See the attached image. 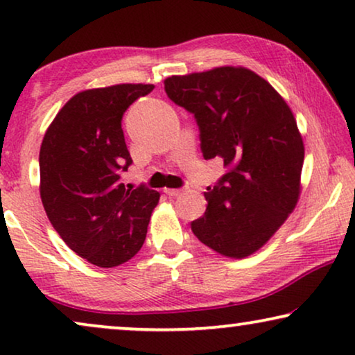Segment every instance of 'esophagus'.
Returning <instances> with one entry per match:
<instances>
[{
	"instance_id": "34e87169",
	"label": "esophagus",
	"mask_w": 355,
	"mask_h": 355,
	"mask_svg": "<svg viewBox=\"0 0 355 355\" xmlns=\"http://www.w3.org/2000/svg\"><path fill=\"white\" fill-rule=\"evenodd\" d=\"M184 192V189H164V193L169 197H178Z\"/></svg>"
}]
</instances>
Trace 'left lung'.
I'll list each match as a JSON object with an SVG mask.
<instances>
[{"instance_id":"left-lung-1","label":"left lung","mask_w":355,"mask_h":355,"mask_svg":"<svg viewBox=\"0 0 355 355\" xmlns=\"http://www.w3.org/2000/svg\"><path fill=\"white\" fill-rule=\"evenodd\" d=\"M164 90L196 118L203 158H221L227 169L207 189V211L191 223L192 232L225 257L252 255L299 200L304 142L293 111L245 67L171 76Z\"/></svg>"}]
</instances>
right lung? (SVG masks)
Wrapping results in <instances>:
<instances>
[{"label": "right lung", "instance_id": "obj_1", "mask_svg": "<svg viewBox=\"0 0 355 355\" xmlns=\"http://www.w3.org/2000/svg\"><path fill=\"white\" fill-rule=\"evenodd\" d=\"M152 84L79 92L60 110L40 147V197L61 239L82 259L113 268L142 249L159 193L121 182L132 163L123 114Z\"/></svg>", "mask_w": 355, "mask_h": 355}]
</instances>
